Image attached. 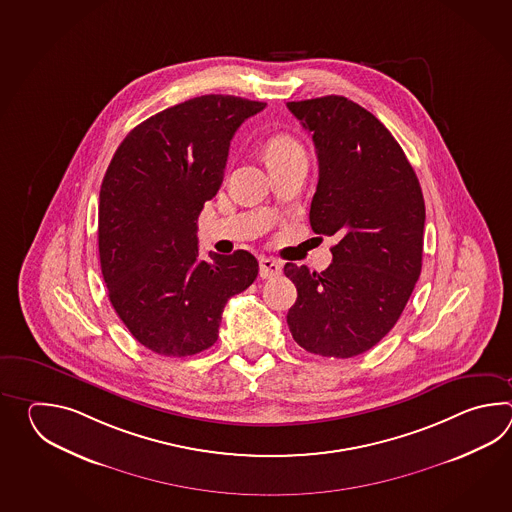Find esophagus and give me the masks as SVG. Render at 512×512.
Listing matches in <instances>:
<instances>
[{
    "instance_id": "obj_1",
    "label": "esophagus",
    "mask_w": 512,
    "mask_h": 512,
    "mask_svg": "<svg viewBox=\"0 0 512 512\" xmlns=\"http://www.w3.org/2000/svg\"><path fill=\"white\" fill-rule=\"evenodd\" d=\"M282 274V263L274 260V258H261L260 260V276L263 280L267 278H276Z\"/></svg>"
}]
</instances>
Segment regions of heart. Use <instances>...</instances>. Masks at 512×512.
<instances>
[{
    "instance_id": "1",
    "label": "heart",
    "mask_w": 512,
    "mask_h": 512,
    "mask_svg": "<svg viewBox=\"0 0 512 512\" xmlns=\"http://www.w3.org/2000/svg\"><path fill=\"white\" fill-rule=\"evenodd\" d=\"M296 155L305 157L304 148L291 135H276L267 144V161L287 159V157H296Z\"/></svg>"
}]
</instances>
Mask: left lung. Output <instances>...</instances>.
<instances>
[{
  "label": "left lung",
  "mask_w": 512,
  "mask_h": 512,
  "mask_svg": "<svg viewBox=\"0 0 512 512\" xmlns=\"http://www.w3.org/2000/svg\"><path fill=\"white\" fill-rule=\"evenodd\" d=\"M287 108L318 155L311 227L338 240L326 271L285 263L298 291L287 324L309 353L357 357L390 333L419 280L425 199L403 148L368 109L338 95Z\"/></svg>",
  "instance_id": "obj_1"
}]
</instances>
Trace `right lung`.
Masks as SVG:
<instances>
[{
  "label": "right lung",
  "mask_w": 512,
  "mask_h": 512,
  "mask_svg": "<svg viewBox=\"0 0 512 512\" xmlns=\"http://www.w3.org/2000/svg\"><path fill=\"white\" fill-rule=\"evenodd\" d=\"M265 106L232 95L190 98L135 126L106 170L98 256L109 302L159 355L214 346L225 304L258 276L251 252L199 260L197 218L223 183L234 133Z\"/></svg>",
  "instance_id": "1"
}]
</instances>
